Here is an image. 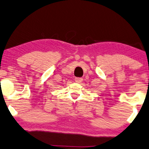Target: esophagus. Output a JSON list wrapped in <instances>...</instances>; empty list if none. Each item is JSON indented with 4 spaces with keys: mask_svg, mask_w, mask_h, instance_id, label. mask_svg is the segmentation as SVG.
<instances>
[{
    "mask_svg": "<svg viewBox=\"0 0 149 149\" xmlns=\"http://www.w3.org/2000/svg\"><path fill=\"white\" fill-rule=\"evenodd\" d=\"M82 80H83L82 78H75V81H76V82H81Z\"/></svg>",
    "mask_w": 149,
    "mask_h": 149,
    "instance_id": "esophagus-1",
    "label": "esophagus"
}]
</instances>
